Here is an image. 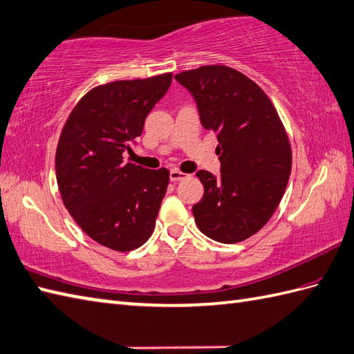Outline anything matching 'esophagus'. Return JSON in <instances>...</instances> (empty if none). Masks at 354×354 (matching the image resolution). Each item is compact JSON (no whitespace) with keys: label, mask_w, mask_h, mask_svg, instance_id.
Returning <instances> with one entry per match:
<instances>
[{"label":"esophagus","mask_w":354,"mask_h":354,"mask_svg":"<svg viewBox=\"0 0 354 354\" xmlns=\"http://www.w3.org/2000/svg\"><path fill=\"white\" fill-rule=\"evenodd\" d=\"M189 176L186 174V172H182V171H178V169H172L171 172H169V178H171V182H180V180H185V178H187Z\"/></svg>","instance_id":"esophagus-1"}]
</instances>
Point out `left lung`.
<instances>
[{"label": "left lung", "mask_w": 354, "mask_h": 354, "mask_svg": "<svg viewBox=\"0 0 354 354\" xmlns=\"http://www.w3.org/2000/svg\"><path fill=\"white\" fill-rule=\"evenodd\" d=\"M176 80L198 104L203 127L216 133L221 177L198 171L203 198L194 204L195 224L207 238L236 243L270 221L283 197L292 150L268 95L239 71L204 65Z\"/></svg>", "instance_id": "obj_1"}]
</instances>
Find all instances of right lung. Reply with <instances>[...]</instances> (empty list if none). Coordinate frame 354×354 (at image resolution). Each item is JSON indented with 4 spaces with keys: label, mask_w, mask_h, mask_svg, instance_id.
Here are the masks:
<instances>
[{
    "label": "right lung",
    "mask_w": 354,
    "mask_h": 354,
    "mask_svg": "<svg viewBox=\"0 0 354 354\" xmlns=\"http://www.w3.org/2000/svg\"><path fill=\"white\" fill-rule=\"evenodd\" d=\"M172 74L95 86L78 101L56 150L57 186L80 229L115 251L139 248L151 236L169 171L125 163Z\"/></svg>",
    "instance_id": "obj_1"
}]
</instances>
